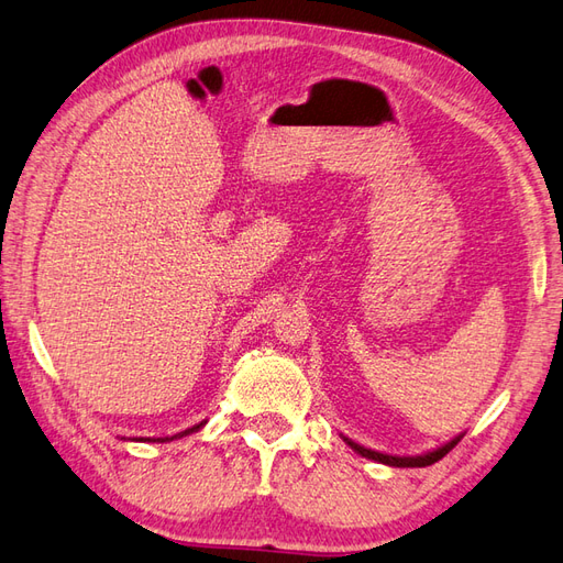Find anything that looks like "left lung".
<instances>
[{
  "instance_id": "left-lung-1",
  "label": "left lung",
  "mask_w": 563,
  "mask_h": 563,
  "mask_svg": "<svg viewBox=\"0 0 563 563\" xmlns=\"http://www.w3.org/2000/svg\"><path fill=\"white\" fill-rule=\"evenodd\" d=\"M344 442L355 451V454H361L365 459H373V461H379V463H385V465H394V468H424V465H432V463H437L440 459H444L449 451L461 442V437H454V440L446 442L444 446L434 449V451H428V454H422V456H389V454H379V451L365 449L361 444L351 442L349 437H344Z\"/></svg>"
}]
</instances>
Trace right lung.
<instances>
[{
    "label": "right lung",
    "mask_w": 563,
    "mask_h": 563,
    "mask_svg": "<svg viewBox=\"0 0 563 563\" xmlns=\"http://www.w3.org/2000/svg\"><path fill=\"white\" fill-rule=\"evenodd\" d=\"M205 424V420L202 422H198V424H194V428H188V430H184V432H178V434H174V437H157V440H147V442H172V440H178V437H186V434H194V432H198L200 428ZM145 442V440H143Z\"/></svg>",
    "instance_id": "obj_1"
}]
</instances>
